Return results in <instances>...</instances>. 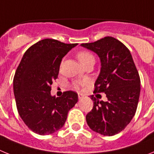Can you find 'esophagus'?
<instances>
[{
	"label": "esophagus",
	"mask_w": 154,
	"mask_h": 154,
	"mask_svg": "<svg viewBox=\"0 0 154 154\" xmlns=\"http://www.w3.org/2000/svg\"><path fill=\"white\" fill-rule=\"evenodd\" d=\"M78 96H79V99H82V98L84 97V95H83V94H82V93H79L78 94Z\"/></svg>",
	"instance_id": "1"
}]
</instances>
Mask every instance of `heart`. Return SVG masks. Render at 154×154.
<instances>
[{
    "label": "heart",
    "instance_id": "heart-1",
    "mask_svg": "<svg viewBox=\"0 0 154 154\" xmlns=\"http://www.w3.org/2000/svg\"><path fill=\"white\" fill-rule=\"evenodd\" d=\"M77 58L79 61L81 62L82 65L87 63L88 62L90 61H95V57L92 55V53L87 51H81L77 54ZM88 84L87 80H82V81H77L74 83L75 89H79L82 87H84Z\"/></svg>",
    "mask_w": 154,
    "mask_h": 154
}]
</instances>
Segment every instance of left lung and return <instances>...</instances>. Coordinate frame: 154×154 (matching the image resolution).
Here are the masks:
<instances>
[{
    "label": "left lung",
    "mask_w": 154,
    "mask_h": 154,
    "mask_svg": "<svg viewBox=\"0 0 154 154\" xmlns=\"http://www.w3.org/2000/svg\"><path fill=\"white\" fill-rule=\"evenodd\" d=\"M82 46L96 52L101 71L94 85V93L104 92L107 101L91 96L93 108L86 115L91 130L104 136H114L126 128L137 111L140 79L130 50L113 37L107 36Z\"/></svg>",
    "instance_id": "obj_1"
}]
</instances>
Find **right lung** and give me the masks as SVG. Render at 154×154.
<instances>
[{
  "instance_id": "right-lung-1",
  "label": "right lung",
  "mask_w": 154,
  "mask_h": 154,
  "mask_svg": "<svg viewBox=\"0 0 154 154\" xmlns=\"http://www.w3.org/2000/svg\"><path fill=\"white\" fill-rule=\"evenodd\" d=\"M76 45L43 39L25 51L17 66L13 81L17 112L34 133L48 135L61 129L78 102V94L73 91L64 92L61 97L51 96L62 58Z\"/></svg>"
}]
</instances>
